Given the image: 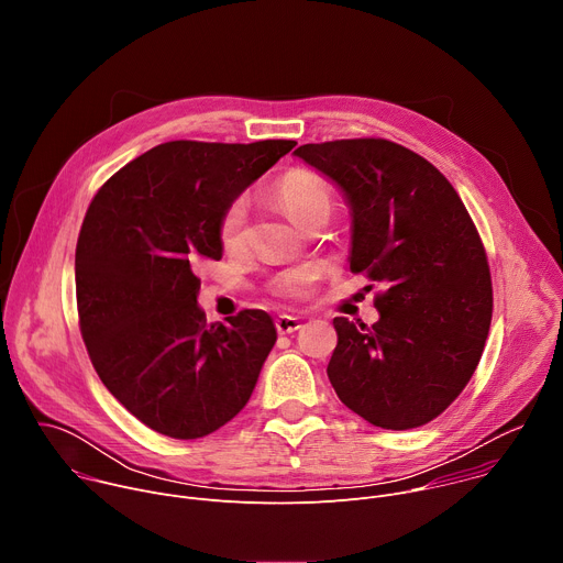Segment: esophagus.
<instances>
[{
    "label": "esophagus",
    "mask_w": 563,
    "mask_h": 563,
    "mask_svg": "<svg viewBox=\"0 0 563 563\" xmlns=\"http://www.w3.org/2000/svg\"><path fill=\"white\" fill-rule=\"evenodd\" d=\"M276 330H278V334H291V332L300 330V318L280 313V316L276 318Z\"/></svg>",
    "instance_id": "1"
}]
</instances>
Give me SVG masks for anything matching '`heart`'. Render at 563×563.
Returning <instances> with one entry per match:
<instances>
[{
	"label": "heart",
	"mask_w": 563,
	"mask_h": 563,
	"mask_svg": "<svg viewBox=\"0 0 563 563\" xmlns=\"http://www.w3.org/2000/svg\"><path fill=\"white\" fill-rule=\"evenodd\" d=\"M278 202L287 211V216L296 224H305L318 213H330L332 209V194L330 187L313 174L305 172H291L287 174L278 185ZM245 224H247V202L233 200L218 224V238L220 245L227 252H235L245 245ZM320 269L316 265H302L289 272H283L272 278L269 289L276 296L285 298H302L309 294L313 280L318 278Z\"/></svg>",
	"instance_id": "1"
}]
</instances>
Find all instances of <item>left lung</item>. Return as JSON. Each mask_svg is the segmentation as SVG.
Masks as SVG:
<instances>
[{
	"label": "left lung",
	"instance_id": "1",
	"mask_svg": "<svg viewBox=\"0 0 563 563\" xmlns=\"http://www.w3.org/2000/svg\"><path fill=\"white\" fill-rule=\"evenodd\" d=\"M352 213L350 269L385 287L372 328L334 318L328 376L343 404L383 430L437 419L472 378L493 320V280L476 227L445 176L380 137L302 144Z\"/></svg>",
	"mask_w": 563,
	"mask_h": 563
}]
</instances>
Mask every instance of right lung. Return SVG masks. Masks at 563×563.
<instances>
[{
  "instance_id": "right-lung-1",
  "label": "right lung",
  "mask_w": 563,
  "mask_h": 563,
  "mask_svg": "<svg viewBox=\"0 0 563 563\" xmlns=\"http://www.w3.org/2000/svg\"><path fill=\"white\" fill-rule=\"evenodd\" d=\"M294 146L157 144L111 176L87 211L75 250L79 330L107 389L159 434L207 437L256 387L274 320L245 309L209 325L196 265L222 258L224 209Z\"/></svg>"
}]
</instances>
